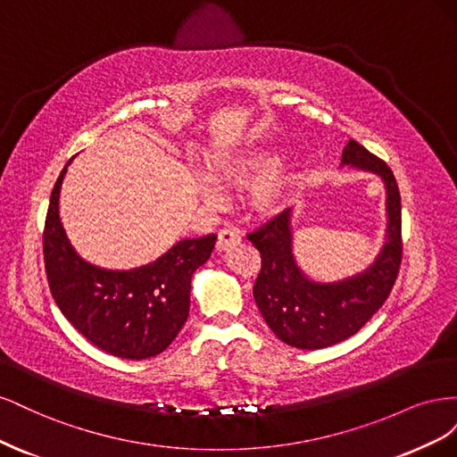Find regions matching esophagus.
Returning a JSON list of instances; mask_svg holds the SVG:
<instances>
[{
	"instance_id": "1",
	"label": "esophagus",
	"mask_w": 457,
	"mask_h": 457,
	"mask_svg": "<svg viewBox=\"0 0 457 457\" xmlns=\"http://www.w3.org/2000/svg\"><path fill=\"white\" fill-rule=\"evenodd\" d=\"M237 244H240V234L234 232L232 228H223L219 230L217 237V252H227L228 247H234Z\"/></svg>"
}]
</instances>
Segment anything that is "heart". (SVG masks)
I'll list each match as a JSON object with an SVG mask.
<instances>
[{"label": "heart", "instance_id": "heart-1", "mask_svg": "<svg viewBox=\"0 0 457 457\" xmlns=\"http://www.w3.org/2000/svg\"><path fill=\"white\" fill-rule=\"evenodd\" d=\"M272 162L274 152L262 146L250 148L240 154L213 158L207 163V177L198 179V188L204 196L213 198L217 190L212 181L244 185L252 180L245 195L247 207L257 217H272L282 212L289 190L295 183V170L292 165Z\"/></svg>", "mask_w": 457, "mask_h": 457}]
</instances>
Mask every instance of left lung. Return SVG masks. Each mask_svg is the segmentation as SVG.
<instances>
[{"label": "left lung", "mask_w": 457, "mask_h": 457, "mask_svg": "<svg viewBox=\"0 0 457 457\" xmlns=\"http://www.w3.org/2000/svg\"><path fill=\"white\" fill-rule=\"evenodd\" d=\"M339 165L376 175L385 187V242L366 269L337 280L312 278L294 253L292 210L247 237L262 259L253 286L257 307L276 337L295 349H324L354 336L389 297L403 259V207L393 171L356 141L343 148Z\"/></svg>", "instance_id": "left-lung-1"}]
</instances>
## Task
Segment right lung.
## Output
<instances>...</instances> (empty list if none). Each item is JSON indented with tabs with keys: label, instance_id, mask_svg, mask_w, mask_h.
I'll return each instance as SVG.
<instances>
[{
	"label": "right lung",
	"instance_id": "obj_1",
	"mask_svg": "<svg viewBox=\"0 0 457 457\" xmlns=\"http://www.w3.org/2000/svg\"><path fill=\"white\" fill-rule=\"evenodd\" d=\"M72 160L53 187L46 219L44 259L53 299L66 320L104 353L128 361L156 356L185 326L192 274L210 259L217 237L179 240L158 259L129 270L93 265L74 250L59 215Z\"/></svg>",
	"mask_w": 457,
	"mask_h": 457
}]
</instances>
